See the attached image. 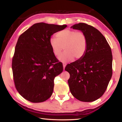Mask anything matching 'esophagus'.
I'll return each mask as SVG.
<instances>
[{
  "instance_id": "1",
  "label": "esophagus",
  "mask_w": 122,
  "mask_h": 122,
  "mask_svg": "<svg viewBox=\"0 0 122 122\" xmlns=\"http://www.w3.org/2000/svg\"><path fill=\"white\" fill-rule=\"evenodd\" d=\"M66 66V63H63V70H65V67Z\"/></svg>"
}]
</instances>
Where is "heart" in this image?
Listing matches in <instances>:
<instances>
[{"mask_svg": "<svg viewBox=\"0 0 122 122\" xmlns=\"http://www.w3.org/2000/svg\"><path fill=\"white\" fill-rule=\"evenodd\" d=\"M56 38L51 37L49 45L55 56L60 55L64 48L65 51L59 57L60 61L67 62L82 58L88 46L87 38L82 32L71 30H64L57 32Z\"/></svg>", "mask_w": 122, "mask_h": 122, "instance_id": "obj_1", "label": "heart"}]
</instances>
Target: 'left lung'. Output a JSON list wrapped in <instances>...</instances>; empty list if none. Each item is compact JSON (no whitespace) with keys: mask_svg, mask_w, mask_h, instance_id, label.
Listing matches in <instances>:
<instances>
[{"mask_svg":"<svg viewBox=\"0 0 122 122\" xmlns=\"http://www.w3.org/2000/svg\"><path fill=\"white\" fill-rule=\"evenodd\" d=\"M71 28L86 34L88 46L83 57L67 65L65 69L70 74V91L78 100L92 102L103 95L111 80V49L105 37L94 27L79 23Z\"/></svg>","mask_w":122,"mask_h":122,"instance_id":"obj_1","label":"left lung"}]
</instances>
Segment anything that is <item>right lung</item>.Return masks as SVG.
<instances>
[{
  "label": "right lung",
  "instance_id": "1",
  "mask_svg": "<svg viewBox=\"0 0 122 122\" xmlns=\"http://www.w3.org/2000/svg\"><path fill=\"white\" fill-rule=\"evenodd\" d=\"M66 27L39 22L18 39L12 59L13 79L18 92L30 102H44L53 94L54 80L63 68L53 53L49 39Z\"/></svg>",
  "mask_w": 122,
  "mask_h": 122
}]
</instances>
